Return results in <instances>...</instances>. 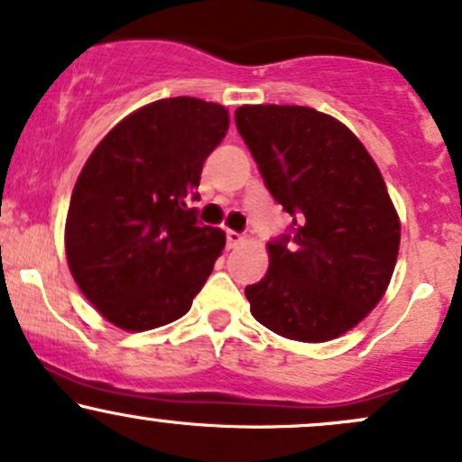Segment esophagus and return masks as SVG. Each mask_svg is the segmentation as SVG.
I'll return each instance as SVG.
<instances>
[{
  "label": "esophagus",
  "mask_w": 462,
  "mask_h": 462,
  "mask_svg": "<svg viewBox=\"0 0 462 462\" xmlns=\"http://www.w3.org/2000/svg\"><path fill=\"white\" fill-rule=\"evenodd\" d=\"M226 239H227V247H230V250H235V247L243 245L245 236L239 235V232H235V230H227L226 232Z\"/></svg>",
  "instance_id": "obj_1"
}]
</instances>
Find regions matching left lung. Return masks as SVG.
Segmentation results:
<instances>
[{"label": "left lung", "mask_w": 462, "mask_h": 462, "mask_svg": "<svg viewBox=\"0 0 462 462\" xmlns=\"http://www.w3.org/2000/svg\"><path fill=\"white\" fill-rule=\"evenodd\" d=\"M236 129L291 235L267 243L270 270L245 287L263 327L328 342L377 307L393 278L402 223L386 181L357 135L298 105H243Z\"/></svg>", "instance_id": "8db88e82"}]
</instances>
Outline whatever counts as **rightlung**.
<instances>
[{
  "mask_svg": "<svg viewBox=\"0 0 462 462\" xmlns=\"http://www.w3.org/2000/svg\"><path fill=\"white\" fill-rule=\"evenodd\" d=\"M230 114L177 96L135 109L85 162L65 219V256L96 311L125 331H149L189 313L226 247L201 226L197 197L206 157Z\"/></svg>",
  "mask_w": 462,
  "mask_h": 462,
  "instance_id": "1",
  "label": "right lung"
}]
</instances>
